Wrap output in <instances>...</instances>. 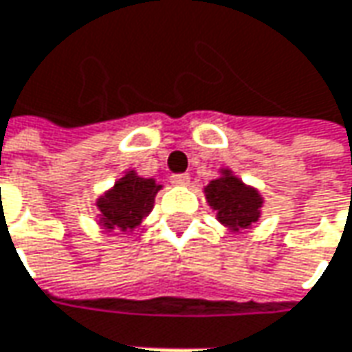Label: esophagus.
Segmentation results:
<instances>
[{
  "instance_id": "obj_1",
  "label": "esophagus",
  "mask_w": 352,
  "mask_h": 352,
  "mask_svg": "<svg viewBox=\"0 0 352 352\" xmlns=\"http://www.w3.org/2000/svg\"><path fill=\"white\" fill-rule=\"evenodd\" d=\"M188 181H190V175H188V173H173V175H171V183H173V185H179V187H181V185H188Z\"/></svg>"
}]
</instances>
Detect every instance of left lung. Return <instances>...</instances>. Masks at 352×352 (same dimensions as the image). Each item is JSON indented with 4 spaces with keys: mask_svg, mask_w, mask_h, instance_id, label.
<instances>
[{
    "mask_svg": "<svg viewBox=\"0 0 352 352\" xmlns=\"http://www.w3.org/2000/svg\"><path fill=\"white\" fill-rule=\"evenodd\" d=\"M208 202L218 210V220L230 228H248L259 218L261 199L257 190L248 188L236 177L228 175L212 181L206 187Z\"/></svg>",
    "mask_w": 352,
    "mask_h": 352,
    "instance_id": "1",
    "label": "left lung"
}]
</instances>
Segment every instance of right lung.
I'll return each mask as SVG.
<instances>
[{"instance_id": "1", "label": "right lung", "mask_w": 352, "mask_h": 352, "mask_svg": "<svg viewBox=\"0 0 352 352\" xmlns=\"http://www.w3.org/2000/svg\"><path fill=\"white\" fill-rule=\"evenodd\" d=\"M160 185L153 179H142L134 173H128L120 179L111 192L97 202L99 210L103 214V226L113 230L115 226L122 230H134L140 226L142 218L152 210L155 192Z\"/></svg>"}]
</instances>
